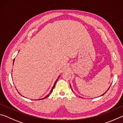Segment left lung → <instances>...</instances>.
Here are the masks:
<instances>
[{
	"instance_id": "left-lung-1",
	"label": "left lung",
	"mask_w": 123,
	"mask_h": 123,
	"mask_svg": "<svg viewBox=\"0 0 123 123\" xmlns=\"http://www.w3.org/2000/svg\"><path fill=\"white\" fill-rule=\"evenodd\" d=\"M70 87H71V85H70ZM110 86L109 87V88H108V89H107V91L108 90H109V89L110 88ZM71 88H72V87H71ZM107 91H106V92H107ZM106 92H105V93H104L103 94H102V95H101V96H102V95H104V94H105V93H106Z\"/></svg>"
}]
</instances>
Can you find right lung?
<instances>
[{"mask_svg":"<svg viewBox=\"0 0 123 123\" xmlns=\"http://www.w3.org/2000/svg\"><path fill=\"white\" fill-rule=\"evenodd\" d=\"M14 59L13 60V62H14ZM59 77L60 76H59V78H58V79H59ZM58 79H57V80H56V81H55V83H54V86H53V87H52V88H51V91L50 92V93H49V94H48L47 95H46V96H45L44 98H41V99H38V100H42V99H45V98H47L48 97H49V95L50 94H51V93H52V92H53V89H54V87H55V84H56V82H57V80H58ZM18 93H19V92H18ZM19 94H20V93H19ZM20 95H21V94H20Z\"/></svg>","mask_w":123,"mask_h":123,"instance_id":"obj_1","label":"right lung"}]
</instances>
